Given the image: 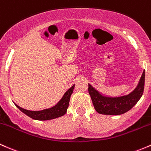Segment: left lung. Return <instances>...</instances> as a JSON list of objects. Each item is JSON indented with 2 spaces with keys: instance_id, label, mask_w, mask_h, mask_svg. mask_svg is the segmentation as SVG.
Segmentation results:
<instances>
[{
  "instance_id": "8db88e82",
  "label": "left lung",
  "mask_w": 151,
  "mask_h": 151,
  "mask_svg": "<svg viewBox=\"0 0 151 151\" xmlns=\"http://www.w3.org/2000/svg\"><path fill=\"white\" fill-rule=\"evenodd\" d=\"M145 86V71H143L139 84L129 95L120 97H103L88 84V93L94 109L97 113L105 115H121L133 108L141 98Z\"/></svg>"
}]
</instances>
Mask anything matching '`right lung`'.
<instances>
[{"label":"right lung","instance_id":"right-lung-1","mask_svg":"<svg viewBox=\"0 0 151 151\" xmlns=\"http://www.w3.org/2000/svg\"><path fill=\"white\" fill-rule=\"evenodd\" d=\"M74 87H75V85H73L70 89H68V91L65 93L63 99L59 102V103L56 106L53 107L50 109L41 110V111H30V110L23 109V108L18 106L17 105H16V106L22 113L30 117L31 119H35V120L46 121L57 119L60 116H64L66 113L67 109H68V105H69L70 96L73 94Z\"/></svg>","mask_w":151,"mask_h":151}]
</instances>
